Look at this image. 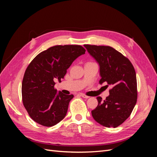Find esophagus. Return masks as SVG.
<instances>
[{"mask_svg": "<svg viewBox=\"0 0 157 157\" xmlns=\"http://www.w3.org/2000/svg\"><path fill=\"white\" fill-rule=\"evenodd\" d=\"M80 96H81V97H82L83 98H86V99H88V98H90L89 96H86V95L84 94H80Z\"/></svg>", "mask_w": 157, "mask_h": 157, "instance_id": "1", "label": "esophagus"}]
</instances>
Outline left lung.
Instances as JSON below:
<instances>
[{
  "mask_svg": "<svg viewBox=\"0 0 157 157\" xmlns=\"http://www.w3.org/2000/svg\"><path fill=\"white\" fill-rule=\"evenodd\" d=\"M88 53L99 65V84L106 82L112 87L109 96L92 111L94 119L107 128H116L130 117L137 98L136 74L126 57L111 46L84 44Z\"/></svg>",
  "mask_w": 157,
  "mask_h": 157,
  "instance_id": "1",
  "label": "left lung"
}]
</instances>
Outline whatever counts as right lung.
Returning <instances> with one entry per match:
<instances>
[{
	"instance_id": "right-lung-1",
	"label": "right lung",
	"mask_w": 157,
	"mask_h": 157,
	"mask_svg": "<svg viewBox=\"0 0 157 157\" xmlns=\"http://www.w3.org/2000/svg\"><path fill=\"white\" fill-rule=\"evenodd\" d=\"M85 52L80 45H57L40 52L28 65L21 85L22 101L38 124L53 126L65 117L74 96L58 93L55 81L61 82L67 69Z\"/></svg>"
}]
</instances>
